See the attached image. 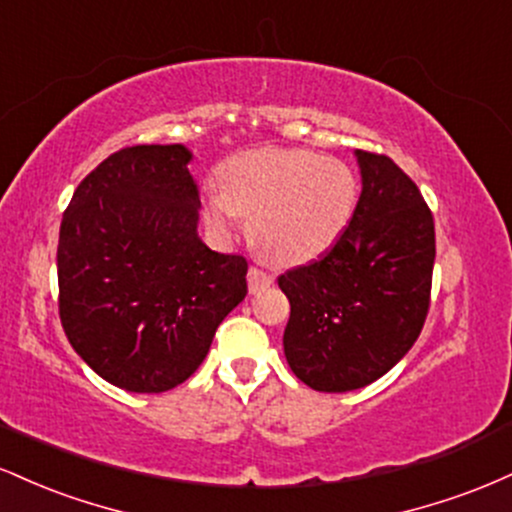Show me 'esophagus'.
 <instances>
[{
	"instance_id": "1",
	"label": "esophagus",
	"mask_w": 512,
	"mask_h": 512,
	"mask_svg": "<svg viewBox=\"0 0 512 512\" xmlns=\"http://www.w3.org/2000/svg\"><path fill=\"white\" fill-rule=\"evenodd\" d=\"M272 281H274V276L269 272H264V269H260V267H250L248 269V289H250V293H260L262 289H267Z\"/></svg>"
}]
</instances>
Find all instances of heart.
Returning a JSON list of instances; mask_svg holds the SVG:
<instances>
[{
	"label": "heart",
	"instance_id": "heart-1",
	"mask_svg": "<svg viewBox=\"0 0 512 512\" xmlns=\"http://www.w3.org/2000/svg\"><path fill=\"white\" fill-rule=\"evenodd\" d=\"M219 190L204 195V219L231 233L240 216L269 260L308 264L327 255L356 211L354 170L334 156L308 149H255L228 158Z\"/></svg>",
	"mask_w": 512,
	"mask_h": 512
}]
</instances>
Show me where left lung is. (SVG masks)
Returning <instances> with one entry per match:
<instances>
[{
  "instance_id": "obj_1",
  "label": "left lung",
  "mask_w": 512,
  "mask_h": 512,
  "mask_svg": "<svg viewBox=\"0 0 512 512\" xmlns=\"http://www.w3.org/2000/svg\"><path fill=\"white\" fill-rule=\"evenodd\" d=\"M361 197L322 260L289 269L284 354L317 392L383 378L419 339L431 298L436 228L419 187L392 158L356 151Z\"/></svg>"
}]
</instances>
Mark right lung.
<instances>
[{"mask_svg": "<svg viewBox=\"0 0 512 512\" xmlns=\"http://www.w3.org/2000/svg\"><path fill=\"white\" fill-rule=\"evenodd\" d=\"M182 144L127 146L81 180L57 245L60 320L84 361L127 392H166L207 356L248 293V262L202 243Z\"/></svg>", "mask_w": 512, "mask_h": 512, "instance_id": "add662e5", "label": "right lung"}]
</instances>
